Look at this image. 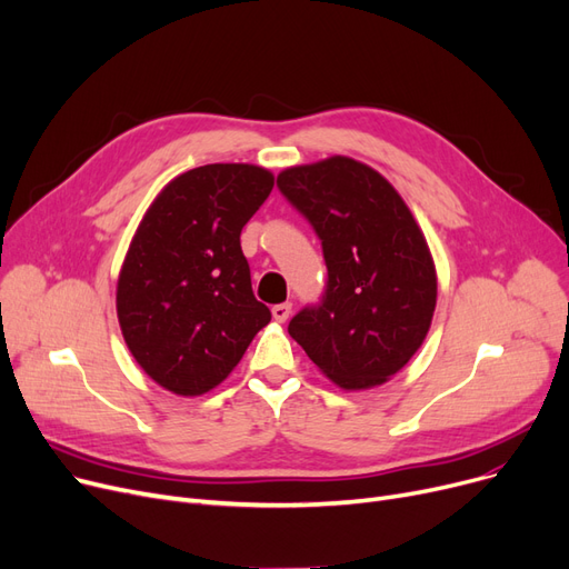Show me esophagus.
<instances>
[{
    "mask_svg": "<svg viewBox=\"0 0 569 569\" xmlns=\"http://www.w3.org/2000/svg\"><path fill=\"white\" fill-rule=\"evenodd\" d=\"M271 312H273V319L282 323V321H287V319H289V315H291V303L273 306V308H271Z\"/></svg>",
    "mask_w": 569,
    "mask_h": 569,
    "instance_id": "obj_1",
    "label": "esophagus"
}]
</instances>
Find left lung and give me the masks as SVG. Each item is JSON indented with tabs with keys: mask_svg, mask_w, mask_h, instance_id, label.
<instances>
[{
	"mask_svg": "<svg viewBox=\"0 0 569 569\" xmlns=\"http://www.w3.org/2000/svg\"><path fill=\"white\" fill-rule=\"evenodd\" d=\"M278 186L321 239L326 296L289 336L342 390L383 386L422 347L437 266L411 209L375 167L349 156L293 164Z\"/></svg>",
	"mask_w": 569,
	"mask_h": 569,
	"instance_id": "left-lung-1",
	"label": "left lung"
}]
</instances>
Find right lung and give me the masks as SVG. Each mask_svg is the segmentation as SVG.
<instances>
[{"label": "right lung", "instance_id": "right-lung-1", "mask_svg": "<svg viewBox=\"0 0 569 569\" xmlns=\"http://www.w3.org/2000/svg\"><path fill=\"white\" fill-rule=\"evenodd\" d=\"M273 183L250 162L194 167L156 194L132 233L117 317L128 351L164 390H213L271 321L252 293L241 229Z\"/></svg>", "mask_w": 569, "mask_h": 569}]
</instances>
